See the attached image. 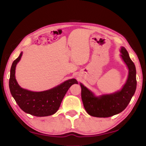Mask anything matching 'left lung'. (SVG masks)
Returning <instances> with one entry per match:
<instances>
[{
    "label": "left lung",
    "instance_id": "8db88e82",
    "mask_svg": "<svg viewBox=\"0 0 146 146\" xmlns=\"http://www.w3.org/2000/svg\"><path fill=\"white\" fill-rule=\"evenodd\" d=\"M120 52L121 57L129 70L128 79L120 91L113 94L96 97L85 86L80 84L83 106L87 113L92 116L109 117L122 112L127 107L134 94L137 86L135 64L124 47L121 48Z\"/></svg>",
    "mask_w": 146,
    "mask_h": 146
}]
</instances>
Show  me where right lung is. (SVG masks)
Returning a JSON list of instances; mask_svg holds the SVG:
<instances>
[{
  "label": "right lung",
  "instance_id": "obj_1",
  "mask_svg": "<svg viewBox=\"0 0 146 146\" xmlns=\"http://www.w3.org/2000/svg\"><path fill=\"white\" fill-rule=\"evenodd\" d=\"M23 54L21 52L11 68L9 88L12 97L19 107L26 113L36 117H45L55 113L70 86L78 84L75 79L68 80L61 85L49 90L35 92L20 87L15 78V70Z\"/></svg>",
  "mask_w": 146,
  "mask_h": 146
}]
</instances>
